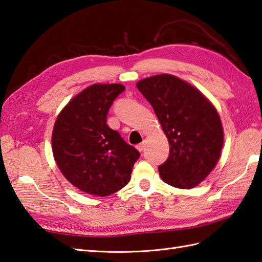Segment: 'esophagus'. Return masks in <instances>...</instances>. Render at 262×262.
Instances as JSON below:
<instances>
[{
    "label": "esophagus",
    "instance_id": "1",
    "mask_svg": "<svg viewBox=\"0 0 262 262\" xmlns=\"http://www.w3.org/2000/svg\"><path fill=\"white\" fill-rule=\"evenodd\" d=\"M144 146H146V142L143 141V142H141V143L137 144V149L141 152V151H143V149H144Z\"/></svg>",
    "mask_w": 262,
    "mask_h": 262
}]
</instances>
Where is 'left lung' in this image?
<instances>
[{
  "instance_id": "left-lung-1",
  "label": "left lung",
  "mask_w": 262,
  "mask_h": 262,
  "mask_svg": "<svg viewBox=\"0 0 262 262\" xmlns=\"http://www.w3.org/2000/svg\"><path fill=\"white\" fill-rule=\"evenodd\" d=\"M137 87L169 142V157L158 167L161 179L177 188L195 187L213 170L222 151L224 135L216 108L194 86L172 75L141 79Z\"/></svg>"
}]
</instances>
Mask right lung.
<instances>
[{"instance_id": "1", "label": "right lung", "mask_w": 262, "mask_h": 262, "mask_svg": "<svg viewBox=\"0 0 262 262\" xmlns=\"http://www.w3.org/2000/svg\"><path fill=\"white\" fill-rule=\"evenodd\" d=\"M125 87L94 84L58 115L52 131V152L69 183L84 193L107 196L130 182L140 152L106 124L110 107Z\"/></svg>"}]
</instances>
